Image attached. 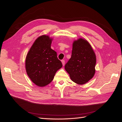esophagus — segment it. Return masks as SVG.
<instances>
[{"label": "esophagus", "mask_w": 122, "mask_h": 122, "mask_svg": "<svg viewBox=\"0 0 122 122\" xmlns=\"http://www.w3.org/2000/svg\"><path fill=\"white\" fill-rule=\"evenodd\" d=\"M61 62H62V66H64L65 65V60H62L61 61Z\"/></svg>", "instance_id": "obj_1"}]
</instances>
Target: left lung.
Here are the masks:
<instances>
[{
  "label": "left lung",
  "mask_w": 122,
  "mask_h": 122,
  "mask_svg": "<svg viewBox=\"0 0 122 122\" xmlns=\"http://www.w3.org/2000/svg\"><path fill=\"white\" fill-rule=\"evenodd\" d=\"M96 56L87 40L79 38L73 43L71 57L65 69L73 82L80 85L87 82L95 73Z\"/></svg>",
  "instance_id": "8db88e82"
}]
</instances>
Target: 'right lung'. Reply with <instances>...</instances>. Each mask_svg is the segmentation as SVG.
<instances>
[{"mask_svg":"<svg viewBox=\"0 0 122 122\" xmlns=\"http://www.w3.org/2000/svg\"><path fill=\"white\" fill-rule=\"evenodd\" d=\"M52 40L49 36H40L35 40L26 57L27 74L38 86L49 84L57 70L62 67L56 52L51 48Z\"/></svg>","mask_w":122,"mask_h":122,"instance_id":"add662e5","label":"right lung"}]
</instances>
